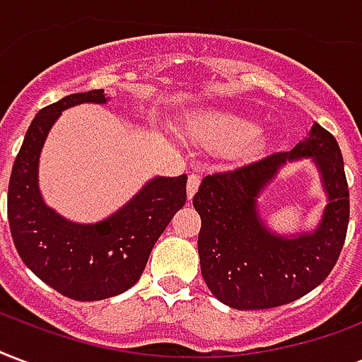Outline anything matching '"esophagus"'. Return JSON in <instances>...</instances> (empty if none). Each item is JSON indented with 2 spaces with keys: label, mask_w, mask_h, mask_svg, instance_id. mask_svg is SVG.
<instances>
[{
  "label": "esophagus",
  "mask_w": 362,
  "mask_h": 362,
  "mask_svg": "<svg viewBox=\"0 0 362 362\" xmlns=\"http://www.w3.org/2000/svg\"><path fill=\"white\" fill-rule=\"evenodd\" d=\"M201 176L199 175H189L187 176V199H192L195 192H197V187H199Z\"/></svg>",
  "instance_id": "34e87169"
}]
</instances>
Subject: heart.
Masks as SVG:
<instances>
[{
    "label": "heart",
    "instance_id": "heart-1",
    "mask_svg": "<svg viewBox=\"0 0 362 362\" xmlns=\"http://www.w3.org/2000/svg\"><path fill=\"white\" fill-rule=\"evenodd\" d=\"M193 131L209 144H230L231 153L237 157L252 153L266 140V131L252 117L230 110H209L201 114Z\"/></svg>",
    "mask_w": 362,
    "mask_h": 362
}]
</instances>
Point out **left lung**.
Instances as JSON below:
<instances>
[{
    "label": "left lung",
    "instance_id": "1",
    "mask_svg": "<svg viewBox=\"0 0 362 362\" xmlns=\"http://www.w3.org/2000/svg\"><path fill=\"white\" fill-rule=\"evenodd\" d=\"M311 158L327 205L315 230L283 236L265 226L257 199L286 162ZM193 206L201 216V275L233 310H267L291 303L332 272L346 241L349 189L336 138L313 123L291 151L220 170L203 178Z\"/></svg>",
    "mask_w": 362,
    "mask_h": 362
}]
</instances>
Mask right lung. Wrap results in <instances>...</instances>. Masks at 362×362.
<instances>
[{
	"mask_svg": "<svg viewBox=\"0 0 362 362\" xmlns=\"http://www.w3.org/2000/svg\"><path fill=\"white\" fill-rule=\"evenodd\" d=\"M104 89L76 93L43 107L28 127L7 195L11 235L22 262L60 294L93 302L138 283L156 241L186 205L187 176H156L114 214L77 224L47 205L40 189V156L60 114L77 104H106Z\"/></svg>",
	"mask_w": 362,
	"mask_h": 362,
	"instance_id": "obj_1",
	"label": "right lung"
}]
</instances>
